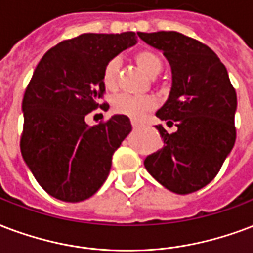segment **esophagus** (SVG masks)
<instances>
[{
	"label": "esophagus",
	"mask_w": 253,
	"mask_h": 253,
	"mask_svg": "<svg viewBox=\"0 0 253 253\" xmlns=\"http://www.w3.org/2000/svg\"><path fill=\"white\" fill-rule=\"evenodd\" d=\"M131 125H132V127H134V128H140V127H142V125H140L138 121H135V119H132V121H131Z\"/></svg>",
	"instance_id": "1"
}]
</instances>
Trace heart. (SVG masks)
I'll use <instances>...</instances> for the list:
<instances>
[{"label": "heart", "instance_id": "obj_1", "mask_svg": "<svg viewBox=\"0 0 253 253\" xmlns=\"http://www.w3.org/2000/svg\"><path fill=\"white\" fill-rule=\"evenodd\" d=\"M135 62L150 77H157L161 73L163 63L157 53L151 50H140L135 54ZM119 66L121 61L119 58H113L106 63L103 69V84L107 88H114L117 84ZM114 110L117 113L128 115L131 118L138 119L146 111L151 110L155 106V101L151 96H134L128 94H119L114 98Z\"/></svg>", "mask_w": 253, "mask_h": 253}]
</instances>
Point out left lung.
Returning a JSON list of instances; mask_svg holds the SVG:
<instances>
[{
	"instance_id": "8db88e82",
	"label": "left lung",
	"mask_w": 253,
	"mask_h": 253,
	"mask_svg": "<svg viewBox=\"0 0 253 253\" xmlns=\"http://www.w3.org/2000/svg\"><path fill=\"white\" fill-rule=\"evenodd\" d=\"M163 53L172 74L171 90L158 118L178 127L157 126L163 147L144 159L155 180L175 194H191L215 178L236 139V92L227 69L208 46L178 32L138 33Z\"/></svg>"
}]
</instances>
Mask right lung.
Masks as SVG:
<instances>
[{
	"instance_id": "right-lung-1",
	"label": "right lung",
	"mask_w": 253,
	"mask_h": 253,
	"mask_svg": "<svg viewBox=\"0 0 253 253\" xmlns=\"http://www.w3.org/2000/svg\"><path fill=\"white\" fill-rule=\"evenodd\" d=\"M136 42L134 32L84 33L51 47L37 65L22 101L21 154L55 199L82 202L109 176L113 154L132 128L130 119L115 114L88 126L84 118L105 92L106 63Z\"/></svg>"
}]
</instances>
